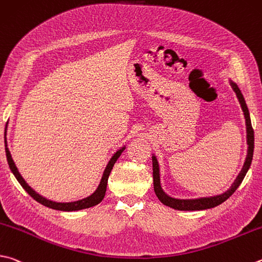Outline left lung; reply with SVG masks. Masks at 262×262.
<instances>
[{
    "instance_id": "left-lung-1",
    "label": "left lung",
    "mask_w": 262,
    "mask_h": 262,
    "mask_svg": "<svg viewBox=\"0 0 262 262\" xmlns=\"http://www.w3.org/2000/svg\"><path fill=\"white\" fill-rule=\"evenodd\" d=\"M231 88L234 90L237 98H238V102L242 106V110L244 112L245 117V125H246V142H247V155L245 163L243 165V168L238 174V177L236 178L234 183L231 184V187L221 194H216V196H211V197H202V198H196V199H178L168 196L167 193L161 188L160 184V169H159V164L158 160H157L156 156H152V168H154V189L155 192L158 197L159 201L164 204V205L172 207L174 210L179 211H202V210H207V208L215 207L220 205L223 202H226L228 198H229L232 193L236 191V189L239 187L242 181L244 180L245 175L249 170L252 158H253V150H254V130L252 128L251 123V118H250V112L247 105L245 103V99L242 95L241 90L235 82H232L230 80Z\"/></svg>"
}]
</instances>
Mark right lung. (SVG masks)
Listing matches in <instances>:
<instances>
[{
  "instance_id": "obj_1",
  "label": "right lung",
  "mask_w": 262,
  "mask_h": 262,
  "mask_svg": "<svg viewBox=\"0 0 262 262\" xmlns=\"http://www.w3.org/2000/svg\"><path fill=\"white\" fill-rule=\"evenodd\" d=\"M4 143H6V155H7V160L9 164V167H10L11 172L15 175V178L17 179V181L20 183L21 187L26 190V192L30 194V196L35 199L37 203L42 204L49 208H52V210H57V211H65V212H72V211H79V210H83V208H89L92 206L97 205V204L101 203L103 201L104 196H105L106 192V185H107V179L108 175H110L111 170L115 166L116 161L118 160L119 157L122 154V151L126 149V146H122L121 149H119L115 155L112 156V158L108 161L105 169H104V173L102 175L101 182H99L97 189L90 194V196L80 199V201H75V202H70V203H58V202H54V201H49V199L45 198L43 196H41L37 192H35V190H33L30 185L26 183V181L23 179V177L20 175V173L18 172V168L16 167L15 161H13L10 151L8 149V143H7V127H6V135H4Z\"/></svg>"
}]
</instances>
